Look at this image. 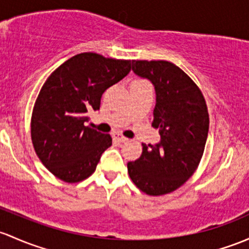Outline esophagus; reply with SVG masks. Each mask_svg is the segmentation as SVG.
I'll use <instances>...</instances> for the list:
<instances>
[{
  "label": "esophagus",
  "mask_w": 249,
  "mask_h": 249,
  "mask_svg": "<svg viewBox=\"0 0 249 249\" xmlns=\"http://www.w3.org/2000/svg\"><path fill=\"white\" fill-rule=\"evenodd\" d=\"M113 137L116 138L118 142H120V143H125V142H127V141H129L126 137H124L123 135H120V133H114Z\"/></svg>",
  "instance_id": "obj_1"
}]
</instances>
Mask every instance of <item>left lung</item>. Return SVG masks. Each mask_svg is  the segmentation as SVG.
Returning <instances> with one entry per match:
<instances>
[{"instance_id":"left-lung-1","label":"left lung","mask_w":249,"mask_h":249,"mask_svg":"<svg viewBox=\"0 0 249 249\" xmlns=\"http://www.w3.org/2000/svg\"><path fill=\"white\" fill-rule=\"evenodd\" d=\"M132 71L154 85L156 105L151 123L158 144H142L140 159L127 163L133 184L149 196L179 188L199 164L209 132V113L198 86L167 61H132Z\"/></svg>"}]
</instances>
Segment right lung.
<instances>
[{
    "mask_svg": "<svg viewBox=\"0 0 249 249\" xmlns=\"http://www.w3.org/2000/svg\"><path fill=\"white\" fill-rule=\"evenodd\" d=\"M131 70V61L94 52L76 54L57 68L41 87L31 120L39 160L54 177L78 182L93 174L112 137L86 126L101 96Z\"/></svg>",
    "mask_w": 249,
    "mask_h": 249,
    "instance_id": "obj_1",
    "label": "right lung"
}]
</instances>
